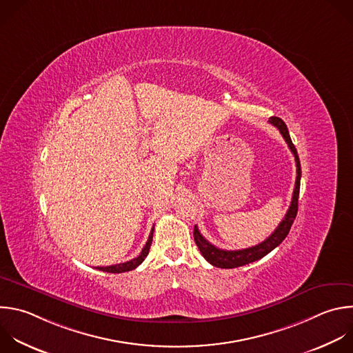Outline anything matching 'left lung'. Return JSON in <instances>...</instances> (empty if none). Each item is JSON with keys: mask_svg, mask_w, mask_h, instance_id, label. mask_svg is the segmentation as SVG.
Returning <instances> with one entry per match:
<instances>
[{"mask_svg": "<svg viewBox=\"0 0 353 353\" xmlns=\"http://www.w3.org/2000/svg\"><path fill=\"white\" fill-rule=\"evenodd\" d=\"M269 122L276 126L281 136L284 137L285 143L288 144L291 152L295 157V162H296V180H295V188L292 192V199H291V205L287 210L285 217L281 220V223L279 224V227L270 234V236L261 244L251 247V248H245V250H239V251H225V250H220L216 248L214 245H212L209 241H206L202 234L199 232L198 227H194V240L195 244L198 247V250L201 251L202 256L213 266L216 268H221V269H234V268H240L248 263H252L255 261H259L261 258L266 256L269 252H272L276 247H279L285 237L288 236L290 228L296 217L298 213V198H299V187H301V162H299V157L296 152L295 145L291 141L287 125L280 119V117H270Z\"/></svg>", "mask_w": 353, "mask_h": 353, "instance_id": "obj_1", "label": "left lung"}]
</instances>
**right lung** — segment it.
Returning a JSON list of instances; mask_svg holds the SVG:
<instances>
[{
    "mask_svg": "<svg viewBox=\"0 0 353 353\" xmlns=\"http://www.w3.org/2000/svg\"><path fill=\"white\" fill-rule=\"evenodd\" d=\"M152 236H154V227H152V230H151V234H150V237H148V241H147L145 247L143 248L141 254H140L137 258H134V259H132V261H129V262H125V263H117V265L103 266V268L99 266V268H95V269H98V270H101V272H106V273H123V272H130V270L136 269V268L140 266V265L144 262V259L147 258V255H148V252H150V248H151V244H152Z\"/></svg>",
    "mask_w": 353,
    "mask_h": 353,
    "instance_id": "add662e5",
    "label": "right lung"
}]
</instances>
